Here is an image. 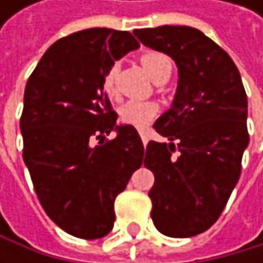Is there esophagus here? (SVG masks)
Returning a JSON list of instances; mask_svg holds the SVG:
<instances>
[{
    "instance_id": "34e87169",
    "label": "esophagus",
    "mask_w": 263,
    "mask_h": 263,
    "mask_svg": "<svg viewBox=\"0 0 263 263\" xmlns=\"http://www.w3.org/2000/svg\"><path fill=\"white\" fill-rule=\"evenodd\" d=\"M140 139H142L143 143H148V140H149V133H148L146 129H142V130H140Z\"/></svg>"
}]
</instances>
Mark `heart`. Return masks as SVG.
<instances>
[{"instance_id": "b5f03b06", "label": "heart", "mask_w": 263, "mask_h": 263, "mask_svg": "<svg viewBox=\"0 0 263 263\" xmlns=\"http://www.w3.org/2000/svg\"><path fill=\"white\" fill-rule=\"evenodd\" d=\"M140 63L146 69V72L155 80H158L161 76H164L172 70L170 60L165 55L156 53V52L143 53L140 57ZM117 70H118V66L112 64L107 69V72L104 74L102 86H104L105 93L108 96L117 95V85H115ZM158 112H159V105L155 101H127L120 108V118L126 124H130L134 127L142 129V127H146L151 121L155 120Z\"/></svg>"}]
</instances>
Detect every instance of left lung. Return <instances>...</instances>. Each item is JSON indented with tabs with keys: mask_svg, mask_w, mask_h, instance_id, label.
I'll list each match as a JSON object with an SVG mask.
<instances>
[{
	"mask_svg": "<svg viewBox=\"0 0 263 263\" xmlns=\"http://www.w3.org/2000/svg\"><path fill=\"white\" fill-rule=\"evenodd\" d=\"M134 34L174 60L180 77L172 108L153 124L168 143L149 140L145 149L155 175L151 219L167 237H194L218 221L240 178L246 91L235 63L199 29L164 25Z\"/></svg>",
	"mask_w": 263,
	"mask_h": 263,
	"instance_id": "obj_1",
	"label": "left lung"
}]
</instances>
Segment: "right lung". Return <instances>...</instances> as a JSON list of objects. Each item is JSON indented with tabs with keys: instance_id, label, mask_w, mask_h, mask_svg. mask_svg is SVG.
Listing matches in <instances>:
<instances>
[{
	"instance_id": "right-lung-1",
	"label": "right lung",
	"mask_w": 263,
	"mask_h": 263,
	"mask_svg": "<svg viewBox=\"0 0 263 263\" xmlns=\"http://www.w3.org/2000/svg\"><path fill=\"white\" fill-rule=\"evenodd\" d=\"M139 47L127 31L72 33L48 47L25 86L23 161L48 218L77 238H102L114 229L115 199L143 161L139 133L117 126L102 86L107 69ZM112 130L117 137L106 141Z\"/></svg>"
}]
</instances>
